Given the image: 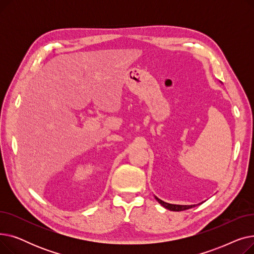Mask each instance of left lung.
Here are the masks:
<instances>
[{
  "instance_id": "1",
  "label": "left lung",
  "mask_w": 254,
  "mask_h": 254,
  "mask_svg": "<svg viewBox=\"0 0 254 254\" xmlns=\"http://www.w3.org/2000/svg\"><path fill=\"white\" fill-rule=\"evenodd\" d=\"M155 199L162 206H164L166 209H169L171 211H183V210H188V209L195 207V205H174V204H169V203H166V202L162 201V199H159L156 196H155Z\"/></svg>"
}]
</instances>
